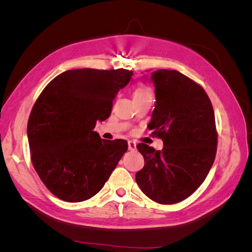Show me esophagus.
Segmentation results:
<instances>
[{
	"label": "esophagus",
	"instance_id": "esophagus-1",
	"mask_svg": "<svg viewBox=\"0 0 252 252\" xmlns=\"http://www.w3.org/2000/svg\"><path fill=\"white\" fill-rule=\"evenodd\" d=\"M136 148V144L133 141H128V150L133 151Z\"/></svg>",
	"mask_w": 252,
	"mask_h": 252
}]
</instances>
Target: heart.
I'll return each mask as SVG.
<instances>
[{"label": "heart", "mask_w": 252, "mask_h": 252, "mask_svg": "<svg viewBox=\"0 0 252 252\" xmlns=\"http://www.w3.org/2000/svg\"><path fill=\"white\" fill-rule=\"evenodd\" d=\"M140 97H151V94L148 88L140 86L134 90L133 98H140Z\"/></svg>", "instance_id": "b5f03b06"}]
</instances>
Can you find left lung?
<instances>
[{"instance_id":"1","label":"left lung","mask_w":252,"mask_h":252,"mask_svg":"<svg viewBox=\"0 0 252 252\" xmlns=\"http://www.w3.org/2000/svg\"><path fill=\"white\" fill-rule=\"evenodd\" d=\"M150 81L156 104L147 127L163 140L164 147L136 145L145 165L135 181L152 201L175 204L201 186L215 162V112L205 90L177 70L154 71Z\"/></svg>"}]
</instances>
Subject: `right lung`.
<instances>
[{
    "instance_id": "right-lung-1",
    "label": "right lung",
    "mask_w": 252,
    "mask_h": 252,
    "mask_svg": "<svg viewBox=\"0 0 252 252\" xmlns=\"http://www.w3.org/2000/svg\"><path fill=\"white\" fill-rule=\"evenodd\" d=\"M132 74L123 68L67 70L37 97L27 125L32 161L59 199L77 203L95 195L127 151L125 140H103L94 129L110 116Z\"/></svg>"
}]
</instances>
